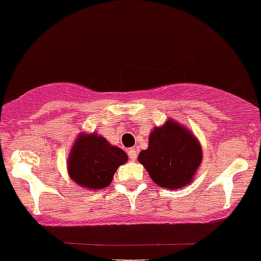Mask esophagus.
I'll use <instances>...</instances> for the list:
<instances>
[{
	"label": "esophagus",
	"mask_w": 261,
	"mask_h": 261,
	"mask_svg": "<svg viewBox=\"0 0 261 261\" xmlns=\"http://www.w3.org/2000/svg\"><path fill=\"white\" fill-rule=\"evenodd\" d=\"M128 155H129V159H130V160L135 161L136 159H137L138 151L136 150V148H129V150H128Z\"/></svg>",
	"instance_id": "esophagus-1"
}]
</instances>
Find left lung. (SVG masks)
Returning <instances> with one entry per match:
<instances>
[{
	"instance_id": "8db88e82",
	"label": "left lung",
	"mask_w": 261,
	"mask_h": 261,
	"mask_svg": "<svg viewBox=\"0 0 261 261\" xmlns=\"http://www.w3.org/2000/svg\"><path fill=\"white\" fill-rule=\"evenodd\" d=\"M138 161L156 185L178 190L192 183L202 161V148L187 126L166 119L151 130L148 147L141 151Z\"/></svg>"
}]
</instances>
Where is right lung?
Returning a JSON list of instances; mask_svg holds the SVG:
<instances>
[{
    "label": "right lung",
    "instance_id": "obj_1",
    "mask_svg": "<svg viewBox=\"0 0 261 261\" xmlns=\"http://www.w3.org/2000/svg\"><path fill=\"white\" fill-rule=\"evenodd\" d=\"M128 161L120 147L97 133H79L68 158V174L84 190H102L113 180L119 166Z\"/></svg>",
    "mask_w": 261,
    "mask_h": 261
}]
</instances>
